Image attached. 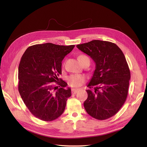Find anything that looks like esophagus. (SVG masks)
Returning a JSON list of instances; mask_svg holds the SVG:
<instances>
[{"label":"esophagus","mask_w":147,"mask_h":147,"mask_svg":"<svg viewBox=\"0 0 147 147\" xmlns=\"http://www.w3.org/2000/svg\"><path fill=\"white\" fill-rule=\"evenodd\" d=\"M77 92H78L77 89H74V88L72 89V94H76Z\"/></svg>","instance_id":"esophagus-1"}]
</instances>
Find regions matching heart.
<instances>
[{
  "mask_svg": "<svg viewBox=\"0 0 147 147\" xmlns=\"http://www.w3.org/2000/svg\"><path fill=\"white\" fill-rule=\"evenodd\" d=\"M78 60L80 62V63L82 64L83 62H84L86 60L90 61V58L84 55H81L78 56ZM85 77L82 75H71L70 76L68 77L67 81L68 83L70 84L71 86L77 88L82 86V84L85 82Z\"/></svg>",
  "mask_w": 147,
  "mask_h": 147,
  "instance_id": "1",
  "label": "heart"
}]
</instances>
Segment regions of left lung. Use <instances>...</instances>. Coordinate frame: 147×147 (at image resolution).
<instances>
[{
	"instance_id": "8db88e82",
	"label": "left lung",
	"mask_w": 147,
	"mask_h": 147,
	"mask_svg": "<svg viewBox=\"0 0 147 147\" xmlns=\"http://www.w3.org/2000/svg\"><path fill=\"white\" fill-rule=\"evenodd\" d=\"M96 63L88 83V98L84 102L86 112L99 120L116 114L125 102L131 78L129 68L123 51L113 43L94 40L77 45Z\"/></svg>"
}]
</instances>
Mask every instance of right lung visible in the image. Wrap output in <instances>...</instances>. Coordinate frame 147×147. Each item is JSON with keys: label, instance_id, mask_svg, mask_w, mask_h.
Instances as JSON below:
<instances>
[{"label": "right lung", "instance_id": "obj_1", "mask_svg": "<svg viewBox=\"0 0 147 147\" xmlns=\"http://www.w3.org/2000/svg\"><path fill=\"white\" fill-rule=\"evenodd\" d=\"M74 47L51 43L37 44L28 47L22 56L18 91L30 113L42 121H51L59 117L71 96L67 83L61 79L58 82V77L62 74V61Z\"/></svg>", "mask_w": 147, "mask_h": 147}]
</instances>
